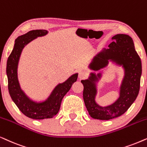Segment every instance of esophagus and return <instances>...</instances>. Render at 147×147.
Here are the masks:
<instances>
[{
  "label": "esophagus",
  "mask_w": 147,
  "mask_h": 147,
  "mask_svg": "<svg viewBox=\"0 0 147 147\" xmlns=\"http://www.w3.org/2000/svg\"><path fill=\"white\" fill-rule=\"evenodd\" d=\"M87 77V73L84 71H80L79 73V79H83Z\"/></svg>",
  "instance_id": "obj_1"
}]
</instances>
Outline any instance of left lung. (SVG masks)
<instances>
[{
	"label": "left lung",
	"mask_w": 147,
	"mask_h": 147,
	"mask_svg": "<svg viewBox=\"0 0 147 147\" xmlns=\"http://www.w3.org/2000/svg\"><path fill=\"white\" fill-rule=\"evenodd\" d=\"M113 42L108 49H104L94 58L89 68L99 70L108 64V60L115 62L124 68L125 75L120 87V97L113 104L101 107L95 102L97 94L95 81H98L101 73L96 76L91 73L87 80H82L84 86L83 99L91 117L94 119L108 120L122 116L128 110L137 97L140 90L142 64L136 52L131 37L126 34H117L112 37Z\"/></svg>",
	"instance_id": "8db88e82"
}]
</instances>
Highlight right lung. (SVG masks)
I'll return each mask as SVG.
<instances>
[{"mask_svg": "<svg viewBox=\"0 0 147 147\" xmlns=\"http://www.w3.org/2000/svg\"><path fill=\"white\" fill-rule=\"evenodd\" d=\"M48 31L36 29L19 36L15 42L14 48L9 56L7 63L8 89L11 99L25 116L35 120L53 118L59 111L62 99L77 81L78 74H74L65 82L60 83L54 88L45 101L37 103L31 100L21 90L17 77V66L23 49L27 44L38 37L44 36Z\"/></svg>", "mask_w": 147, "mask_h": 147, "instance_id": "add662e5", "label": "right lung"}]
</instances>
